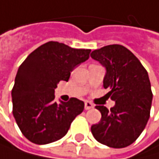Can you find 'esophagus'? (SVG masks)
I'll use <instances>...</instances> for the list:
<instances>
[{
	"label": "esophagus",
	"instance_id": "esophagus-1",
	"mask_svg": "<svg viewBox=\"0 0 159 159\" xmlns=\"http://www.w3.org/2000/svg\"><path fill=\"white\" fill-rule=\"evenodd\" d=\"M93 104L90 102H84V109H86V111H88V109L93 108Z\"/></svg>",
	"mask_w": 159,
	"mask_h": 159
}]
</instances>
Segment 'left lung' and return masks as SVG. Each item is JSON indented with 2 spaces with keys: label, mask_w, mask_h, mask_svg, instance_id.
<instances>
[{
  "label": "left lung",
  "mask_w": 159,
  "mask_h": 159,
  "mask_svg": "<svg viewBox=\"0 0 159 159\" xmlns=\"http://www.w3.org/2000/svg\"><path fill=\"white\" fill-rule=\"evenodd\" d=\"M90 57L106 66L103 88L116 102L108 109L97 106L102 120L92 126L94 139L109 148H122L134 142L144 129L152 102L148 74L139 59L125 47L109 45Z\"/></svg>",
  "instance_id": "1"
}]
</instances>
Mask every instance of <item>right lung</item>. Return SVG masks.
Listing matches in <instances>:
<instances>
[{
    "label": "right lung",
    "mask_w": 159,
    "mask_h": 159,
    "mask_svg": "<svg viewBox=\"0 0 159 159\" xmlns=\"http://www.w3.org/2000/svg\"><path fill=\"white\" fill-rule=\"evenodd\" d=\"M90 50L73 48L48 42L36 48L20 66L11 89L13 114L19 128L31 142L47 144L66 134L84 103L70 98L57 103L55 89L67 81L70 71L89 57Z\"/></svg>",
    "instance_id": "obj_1"
}]
</instances>
